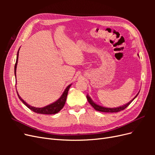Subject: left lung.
<instances>
[{"label":"left lung","mask_w":155,"mask_h":155,"mask_svg":"<svg viewBox=\"0 0 155 155\" xmlns=\"http://www.w3.org/2000/svg\"><path fill=\"white\" fill-rule=\"evenodd\" d=\"M139 92L137 94V96H136L132 100L128 103V104H125L123 106L116 107V108H105V107H101V106H100V105L96 104L95 103L91 100V98L89 97L88 95L87 96V98L88 101L89 102V104H90L93 107L94 109L96 110H98V111H100V112H120V111L122 110H124L125 108L127 107L130 104V103L135 99V97L138 95Z\"/></svg>","instance_id":"left-lung-1"}]
</instances>
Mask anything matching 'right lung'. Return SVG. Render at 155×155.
Segmentation results:
<instances>
[{
  "label": "right lung",
  "mask_w": 155,
  "mask_h": 155,
  "mask_svg": "<svg viewBox=\"0 0 155 155\" xmlns=\"http://www.w3.org/2000/svg\"><path fill=\"white\" fill-rule=\"evenodd\" d=\"M18 50L17 52V60H16V63L15 64V79H16V68H17V61H18ZM71 86V85H69L65 91H64L63 94H62V96H61V97L58 100L56 101L55 102L53 103L48 106H46L45 107L43 108H37V107H31L30 105H29L28 104L26 103L24 100H23L22 98L19 96V95L18 94V98H19L20 100L26 106H27V107L30 109V110H31L32 111H34V112H36V113H39V114H56L58 113V112H59L61 110L63 109V107H64L65 102H66L67 100V94H68V92L69 88Z\"/></svg>",
  "instance_id": "right-lung-1"
}]
</instances>
